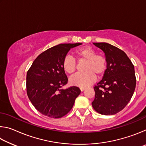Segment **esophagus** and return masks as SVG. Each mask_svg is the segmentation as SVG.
Segmentation results:
<instances>
[{
	"label": "esophagus",
	"mask_w": 146,
	"mask_h": 146,
	"mask_svg": "<svg viewBox=\"0 0 146 146\" xmlns=\"http://www.w3.org/2000/svg\"><path fill=\"white\" fill-rule=\"evenodd\" d=\"M85 90V88H80V91H84Z\"/></svg>",
	"instance_id": "1"
}]
</instances>
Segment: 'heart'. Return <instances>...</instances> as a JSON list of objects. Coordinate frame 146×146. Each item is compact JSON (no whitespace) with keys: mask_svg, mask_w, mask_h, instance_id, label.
I'll return each instance as SVG.
<instances>
[{"mask_svg":"<svg viewBox=\"0 0 146 146\" xmlns=\"http://www.w3.org/2000/svg\"><path fill=\"white\" fill-rule=\"evenodd\" d=\"M75 55L79 61L85 62L83 70L85 72L78 73L70 79L71 85L85 88L90 86L96 80V76L100 78L104 75L107 70V61L104 56L97 55L95 49L89 46L77 49ZM62 67L66 73H74L76 64L75 59L71 56H66L64 59Z\"/></svg>","mask_w":146,"mask_h":146,"instance_id":"1","label":"heart"}]
</instances>
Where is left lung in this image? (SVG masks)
Here are the masks:
<instances>
[{
    "label": "left lung",
    "mask_w": 146,
    "mask_h": 146,
    "mask_svg": "<svg viewBox=\"0 0 146 146\" xmlns=\"http://www.w3.org/2000/svg\"><path fill=\"white\" fill-rule=\"evenodd\" d=\"M93 44L104 53L107 70L94 88L95 95L92 106L100 114L115 115L125 107L134 93V66L124 51L117 47L106 42Z\"/></svg>",
    "instance_id": "left-lung-1"
}]
</instances>
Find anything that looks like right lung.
Listing matches in <instances>:
<instances>
[{"label": "right lung", "mask_w": 146, "mask_h": 146, "mask_svg": "<svg viewBox=\"0 0 146 146\" xmlns=\"http://www.w3.org/2000/svg\"><path fill=\"white\" fill-rule=\"evenodd\" d=\"M82 43L60 44L47 49L33 61L26 76L28 98L36 110L46 117H64L73 108L80 90L76 86L65 90L68 77L62 67L68 51Z\"/></svg>", "instance_id": "obj_1"}]
</instances>
